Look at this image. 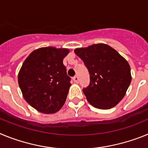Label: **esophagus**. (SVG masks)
Returning a JSON list of instances; mask_svg holds the SVG:
<instances>
[{
	"instance_id": "esophagus-1",
	"label": "esophagus",
	"mask_w": 148,
	"mask_h": 148,
	"mask_svg": "<svg viewBox=\"0 0 148 148\" xmlns=\"http://www.w3.org/2000/svg\"><path fill=\"white\" fill-rule=\"evenodd\" d=\"M73 82H75V83H78V80H79V79H78V76H74L73 78Z\"/></svg>"
}]
</instances>
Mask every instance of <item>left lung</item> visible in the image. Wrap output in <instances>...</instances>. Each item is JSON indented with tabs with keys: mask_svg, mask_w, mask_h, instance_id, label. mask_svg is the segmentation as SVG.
<instances>
[{
	"mask_svg": "<svg viewBox=\"0 0 148 148\" xmlns=\"http://www.w3.org/2000/svg\"><path fill=\"white\" fill-rule=\"evenodd\" d=\"M74 52L90 73V84L83 89L88 102L101 110L110 109L118 104L132 79L130 66L126 59L105 44L77 48Z\"/></svg>",
	"mask_w": 148,
	"mask_h": 148,
	"instance_id": "1",
	"label": "left lung"
}]
</instances>
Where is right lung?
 Returning <instances> with one entry per match:
<instances>
[{"label": "right lung", "mask_w": 148, "mask_h": 148, "mask_svg": "<svg viewBox=\"0 0 148 148\" xmlns=\"http://www.w3.org/2000/svg\"><path fill=\"white\" fill-rule=\"evenodd\" d=\"M69 53L65 48H39L22 64L19 87L27 102L40 113H55L64 104L71 84L63 59Z\"/></svg>", "instance_id": "add662e5"}]
</instances>
